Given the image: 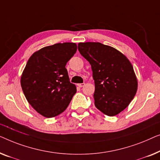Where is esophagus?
I'll return each mask as SVG.
<instances>
[{"mask_svg": "<svg viewBox=\"0 0 160 160\" xmlns=\"http://www.w3.org/2000/svg\"><path fill=\"white\" fill-rule=\"evenodd\" d=\"M85 85V83H80V84H78V86L80 87V88H82V87L84 86Z\"/></svg>", "mask_w": 160, "mask_h": 160, "instance_id": "34e87169", "label": "esophagus"}]
</instances>
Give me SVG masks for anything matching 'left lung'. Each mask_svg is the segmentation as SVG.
I'll return each instance as SVG.
<instances>
[{"instance_id": "1", "label": "left lung", "mask_w": 160, "mask_h": 160, "mask_svg": "<svg viewBox=\"0 0 160 160\" xmlns=\"http://www.w3.org/2000/svg\"><path fill=\"white\" fill-rule=\"evenodd\" d=\"M78 51L91 65L96 107L107 116L120 113L138 88L131 63L120 51L101 42H80Z\"/></svg>"}]
</instances>
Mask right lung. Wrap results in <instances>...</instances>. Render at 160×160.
<instances>
[{"label":"right lung","mask_w":160,"mask_h":160,"mask_svg":"<svg viewBox=\"0 0 160 160\" xmlns=\"http://www.w3.org/2000/svg\"><path fill=\"white\" fill-rule=\"evenodd\" d=\"M77 51L74 42L44 47L31 56L21 77V86L29 103L45 118L62 113L77 91L69 81L67 63Z\"/></svg>","instance_id":"1"}]
</instances>
